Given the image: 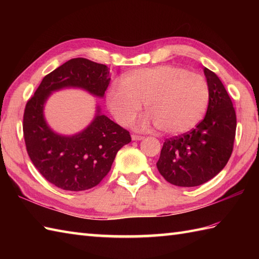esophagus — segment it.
<instances>
[{"label":"esophagus","mask_w":259,"mask_h":259,"mask_svg":"<svg viewBox=\"0 0 259 259\" xmlns=\"http://www.w3.org/2000/svg\"><path fill=\"white\" fill-rule=\"evenodd\" d=\"M131 139H133L134 141H137V140H142V139H144V137H142V136H139V135H133V136H131Z\"/></svg>","instance_id":"esophagus-1"}]
</instances>
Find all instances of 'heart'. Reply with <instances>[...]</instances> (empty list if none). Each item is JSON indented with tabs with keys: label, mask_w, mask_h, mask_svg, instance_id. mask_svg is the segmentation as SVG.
I'll use <instances>...</instances> for the list:
<instances>
[{
	"label": "heart",
	"mask_w": 259,
	"mask_h": 259,
	"mask_svg": "<svg viewBox=\"0 0 259 259\" xmlns=\"http://www.w3.org/2000/svg\"><path fill=\"white\" fill-rule=\"evenodd\" d=\"M107 91V104L120 124L134 122L145 102L147 117L141 126L156 125L166 135L191 130L205 114L209 87L200 74L175 65L137 69Z\"/></svg>",
	"instance_id": "b5f03b06"
}]
</instances>
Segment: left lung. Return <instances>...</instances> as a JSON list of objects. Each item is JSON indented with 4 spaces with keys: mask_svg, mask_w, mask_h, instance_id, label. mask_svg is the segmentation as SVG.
I'll return each instance as SVG.
<instances>
[{
    "mask_svg": "<svg viewBox=\"0 0 259 259\" xmlns=\"http://www.w3.org/2000/svg\"><path fill=\"white\" fill-rule=\"evenodd\" d=\"M209 102L205 118L194 129L166 139L157 168L168 183L195 187L207 183L226 166L234 149L236 112L222 81L205 68Z\"/></svg>",
    "mask_w": 259,
    "mask_h": 259,
    "instance_id": "obj_1",
    "label": "left lung"
}]
</instances>
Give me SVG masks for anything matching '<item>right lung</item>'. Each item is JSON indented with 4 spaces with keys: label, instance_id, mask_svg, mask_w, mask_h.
<instances>
[{
    "label": "right lung",
    "instance_id": "obj_1",
    "mask_svg": "<svg viewBox=\"0 0 259 259\" xmlns=\"http://www.w3.org/2000/svg\"><path fill=\"white\" fill-rule=\"evenodd\" d=\"M109 82L107 65L84 58L71 59L47 74L26 102L23 136L27 155L38 172L58 188L82 191L100 184L117 152L129 144L131 137L128 130L100 114V109L80 134L60 136L49 128L43 117L47 99L52 91L68 87L103 97Z\"/></svg>",
    "mask_w": 259,
    "mask_h": 259
}]
</instances>
